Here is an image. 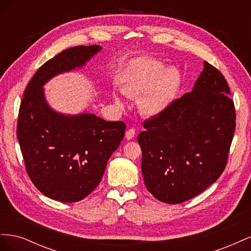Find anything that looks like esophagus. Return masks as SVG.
Wrapping results in <instances>:
<instances>
[{
    "instance_id": "obj_1",
    "label": "esophagus",
    "mask_w": 251,
    "mask_h": 251,
    "mask_svg": "<svg viewBox=\"0 0 251 251\" xmlns=\"http://www.w3.org/2000/svg\"><path fill=\"white\" fill-rule=\"evenodd\" d=\"M135 135H136V131L134 130V128H130V130H127L126 132V138L127 140H131L135 137Z\"/></svg>"
}]
</instances>
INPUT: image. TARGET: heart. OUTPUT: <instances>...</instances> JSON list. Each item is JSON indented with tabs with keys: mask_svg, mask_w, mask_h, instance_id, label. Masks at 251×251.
<instances>
[{
	"mask_svg": "<svg viewBox=\"0 0 251 251\" xmlns=\"http://www.w3.org/2000/svg\"><path fill=\"white\" fill-rule=\"evenodd\" d=\"M181 85V74L176 67H166L159 60L140 57L134 59L124 75L123 92L140 96L138 108L144 116L162 114L176 98ZM114 100L124 107V100L114 94Z\"/></svg>",
	"mask_w": 251,
	"mask_h": 251,
	"instance_id": "b5f03b06",
	"label": "heart"
}]
</instances>
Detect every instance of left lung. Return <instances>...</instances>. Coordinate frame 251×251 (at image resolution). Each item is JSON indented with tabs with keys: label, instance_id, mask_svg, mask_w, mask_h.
I'll use <instances>...</instances> for the list:
<instances>
[{
	"label": "left lung",
	"instance_id": "1",
	"mask_svg": "<svg viewBox=\"0 0 251 251\" xmlns=\"http://www.w3.org/2000/svg\"><path fill=\"white\" fill-rule=\"evenodd\" d=\"M191 92L147 120L138 135L141 171L159 201L178 204L221 176L235 128V111L223 75L208 63Z\"/></svg>",
	"mask_w": 251,
	"mask_h": 251
}]
</instances>
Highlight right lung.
<instances>
[{
  "label": "right lung",
  "instance_id": "obj_1",
  "mask_svg": "<svg viewBox=\"0 0 251 251\" xmlns=\"http://www.w3.org/2000/svg\"><path fill=\"white\" fill-rule=\"evenodd\" d=\"M101 49L92 45L58 53L36 71L21 102L17 135L27 173L43 195L59 202H77L94 191L124 139L126 125L86 110L55 111L44 86L59 74L82 69Z\"/></svg>",
  "mask_w": 251,
  "mask_h": 251
}]
</instances>
